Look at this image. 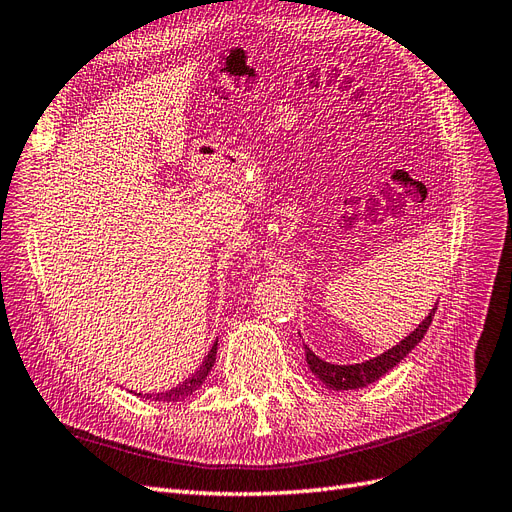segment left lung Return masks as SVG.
I'll list each match as a JSON object with an SVG mask.
<instances>
[{
  "label": "left lung",
  "mask_w": 512,
  "mask_h": 512,
  "mask_svg": "<svg viewBox=\"0 0 512 512\" xmlns=\"http://www.w3.org/2000/svg\"><path fill=\"white\" fill-rule=\"evenodd\" d=\"M435 310H437V303H435V308L428 312L426 319L416 329H413L405 340H400L396 347H392L385 353L372 357V359H368V362H362V364L338 366V364L325 362V359H321L319 355H314L310 351L308 344H303V349H306L308 368L312 370V375H316V379H321L331 390L366 388V385L375 383L377 379H381L385 375V372H390L394 366H398L400 359H405L413 347H418V342L424 338L428 325L433 323Z\"/></svg>",
  "instance_id": "8db88e82"
}]
</instances>
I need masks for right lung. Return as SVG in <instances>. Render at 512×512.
Masks as SVG:
<instances>
[{
    "mask_svg": "<svg viewBox=\"0 0 512 512\" xmlns=\"http://www.w3.org/2000/svg\"><path fill=\"white\" fill-rule=\"evenodd\" d=\"M215 355H217V342L213 344L211 347V351H209V355L204 357V362H202V366L193 372L191 377H187L183 383H178L176 388H172V390H168V392H159V394H144V398H150V400H163V403H176V400H185L187 396H191L193 392H196L200 385L204 383V379L209 377V372H211V368H213V364H215ZM137 396H142V394H137Z\"/></svg>",
    "mask_w": 512,
    "mask_h": 512,
    "instance_id": "add662e5",
    "label": "right lung"
}]
</instances>
